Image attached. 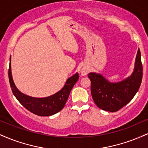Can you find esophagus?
Segmentation results:
<instances>
[{"label":"esophagus","instance_id":"1","mask_svg":"<svg viewBox=\"0 0 148 148\" xmlns=\"http://www.w3.org/2000/svg\"><path fill=\"white\" fill-rule=\"evenodd\" d=\"M88 69L86 68V67H83V68L81 69V72H80V73H81V74L82 76L86 75V74H88Z\"/></svg>","mask_w":148,"mask_h":148}]
</instances>
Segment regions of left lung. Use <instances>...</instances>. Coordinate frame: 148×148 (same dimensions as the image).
Instances as JSON below:
<instances>
[{
	"label": "left lung",
	"mask_w": 148,
	"mask_h": 148,
	"mask_svg": "<svg viewBox=\"0 0 148 148\" xmlns=\"http://www.w3.org/2000/svg\"><path fill=\"white\" fill-rule=\"evenodd\" d=\"M91 95L95 104L101 109L115 112L127 105L138 92L143 77L141 55L138 50L133 72L119 82H111L101 74L90 72Z\"/></svg>",
	"instance_id": "1"
}]
</instances>
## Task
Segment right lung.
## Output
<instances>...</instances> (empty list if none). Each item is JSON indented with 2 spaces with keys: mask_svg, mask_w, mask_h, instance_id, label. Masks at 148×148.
Segmentation results:
<instances>
[{
  "mask_svg": "<svg viewBox=\"0 0 148 148\" xmlns=\"http://www.w3.org/2000/svg\"><path fill=\"white\" fill-rule=\"evenodd\" d=\"M10 61L8 76L12 91L15 97L27 110L39 116H50L58 113L63 108L69 97V93L79 78L77 72L68 78L64 87L54 95L47 97H33L23 94L16 87L12 76L11 59Z\"/></svg>",
  "mask_w": 148,
  "mask_h": 148,
  "instance_id": "right-lung-1",
  "label": "right lung"
}]
</instances>
